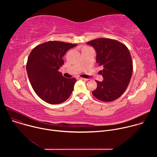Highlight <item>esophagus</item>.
<instances>
[{"instance_id":"34e87169","label":"esophagus","mask_w":157,"mask_h":157,"mask_svg":"<svg viewBox=\"0 0 157 157\" xmlns=\"http://www.w3.org/2000/svg\"><path fill=\"white\" fill-rule=\"evenodd\" d=\"M77 78L78 79H81V80H82V81H88V79H86V78H81V77H77Z\"/></svg>"}]
</instances>
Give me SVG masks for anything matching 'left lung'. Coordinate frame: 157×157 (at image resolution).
I'll return each instance as SVG.
<instances>
[{"instance_id": "obj_1", "label": "left lung", "mask_w": 157, "mask_h": 157, "mask_svg": "<svg viewBox=\"0 0 157 157\" xmlns=\"http://www.w3.org/2000/svg\"><path fill=\"white\" fill-rule=\"evenodd\" d=\"M86 43L95 48L97 63L104 68L100 71L104 80H96L98 86L92 92L93 96L104 102L118 99L125 91L132 75V59L128 49L119 41L106 38Z\"/></svg>"}]
</instances>
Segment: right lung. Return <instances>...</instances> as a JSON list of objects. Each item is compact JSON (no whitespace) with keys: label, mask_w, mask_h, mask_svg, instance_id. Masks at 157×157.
Instances as JSON below:
<instances>
[{"label":"right lung","mask_w":157,"mask_h":157,"mask_svg":"<svg viewBox=\"0 0 157 157\" xmlns=\"http://www.w3.org/2000/svg\"><path fill=\"white\" fill-rule=\"evenodd\" d=\"M77 44L49 41L35 47L29 56L27 71L34 91L43 101L52 104L64 102L71 96L76 78H66L58 70L63 56Z\"/></svg>","instance_id":"obj_1"}]
</instances>
